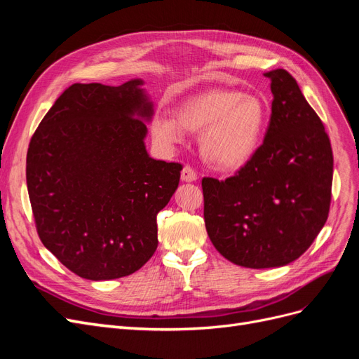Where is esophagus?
I'll list each match as a JSON object with an SVG mask.
<instances>
[{"instance_id": "34e87169", "label": "esophagus", "mask_w": 359, "mask_h": 359, "mask_svg": "<svg viewBox=\"0 0 359 359\" xmlns=\"http://www.w3.org/2000/svg\"><path fill=\"white\" fill-rule=\"evenodd\" d=\"M181 180L184 182H193V181L198 180V173H196V170H194L193 168L184 166V169L181 170Z\"/></svg>"}]
</instances>
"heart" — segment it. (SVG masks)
<instances>
[{"mask_svg":"<svg viewBox=\"0 0 359 359\" xmlns=\"http://www.w3.org/2000/svg\"><path fill=\"white\" fill-rule=\"evenodd\" d=\"M268 119L265 102L231 88H210L181 100L173 119L156 115L153 136L163 145H175L182 132L201 135L205 161L219 170H238L252 160Z\"/></svg>","mask_w":359,"mask_h":359,"instance_id":"1","label":"heart"}]
</instances>
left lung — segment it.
I'll return each instance as SVG.
<instances>
[{
    "mask_svg": "<svg viewBox=\"0 0 359 359\" xmlns=\"http://www.w3.org/2000/svg\"><path fill=\"white\" fill-rule=\"evenodd\" d=\"M274 100L264 144L233 177L203 178V219L214 247L245 268L287 265L327 223L332 148L293 76L265 73Z\"/></svg>",
    "mask_w": 359,
    "mask_h": 359,
    "instance_id": "8db88e82",
    "label": "left lung"
}]
</instances>
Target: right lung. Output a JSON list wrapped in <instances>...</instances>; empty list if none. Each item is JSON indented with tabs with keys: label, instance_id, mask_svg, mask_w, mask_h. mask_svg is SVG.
<instances>
[{
	"label": "right lung",
	"instance_id": "right-lung-1",
	"mask_svg": "<svg viewBox=\"0 0 359 359\" xmlns=\"http://www.w3.org/2000/svg\"><path fill=\"white\" fill-rule=\"evenodd\" d=\"M73 83L29 140L27 187L39 238L86 280L133 274L154 255L157 214L175 193L182 165L145 149L153 106L139 88Z\"/></svg>",
	"mask_w": 359,
	"mask_h": 359
}]
</instances>
